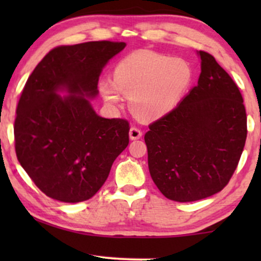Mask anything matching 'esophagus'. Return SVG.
Masks as SVG:
<instances>
[{"instance_id":"esophagus-1","label":"esophagus","mask_w":261,"mask_h":261,"mask_svg":"<svg viewBox=\"0 0 261 261\" xmlns=\"http://www.w3.org/2000/svg\"><path fill=\"white\" fill-rule=\"evenodd\" d=\"M142 137V130L140 128L137 127V126H133L130 128L129 130V138L132 140H138V139H140Z\"/></svg>"}]
</instances>
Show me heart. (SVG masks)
<instances>
[{"label": "heart", "instance_id": "b5f03b06", "mask_svg": "<svg viewBox=\"0 0 261 261\" xmlns=\"http://www.w3.org/2000/svg\"><path fill=\"white\" fill-rule=\"evenodd\" d=\"M115 81L105 78L99 91L106 101L119 105L122 92L130 96L133 113L141 120H154L178 105L194 80L187 60L152 51H138L121 59Z\"/></svg>", "mask_w": 261, "mask_h": 261}]
</instances>
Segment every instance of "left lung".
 <instances>
[{
    "instance_id": "1",
    "label": "left lung",
    "mask_w": 261,
    "mask_h": 261,
    "mask_svg": "<svg viewBox=\"0 0 261 261\" xmlns=\"http://www.w3.org/2000/svg\"><path fill=\"white\" fill-rule=\"evenodd\" d=\"M198 83L145 134L148 169L166 198L194 202L217 194L237 170L247 138L244 98L231 77L199 51Z\"/></svg>"
}]
</instances>
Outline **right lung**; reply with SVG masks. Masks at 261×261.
Returning <instances> with one entry per match:
<instances>
[{"label": "right lung", "mask_w": 261, "mask_h": 261, "mask_svg": "<svg viewBox=\"0 0 261 261\" xmlns=\"http://www.w3.org/2000/svg\"><path fill=\"white\" fill-rule=\"evenodd\" d=\"M120 41H89L51 49L28 77L16 107L15 152L46 196L77 203L91 198L129 144V122L103 119L85 97L97 95L102 67ZM66 90L70 95L56 94Z\"/></svg>", "instance_id": "obj_1"}]
</instances>
